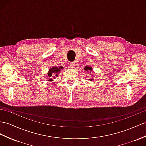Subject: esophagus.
<instances>
[{
	"mask_svg": "<svg viewBox=\"0 0 146 146\" xmlns=\"http://www.w3.org/2000/svg\"><path fill=\"white\" fill-rule=\"evenodd\" d=\"M75 62H71L70 64V66L72 67V68H74V67H75Z\"/></svg>",
	"mask_w": 146,
	"mask_h": 146,
	"instance_id": "obj_1",
	"label": "esophagus"
}]
</instances>
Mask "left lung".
I'll list each match as a JSON object with an SVG mask.
<instances>
[{"mask_svg":"<svg viewBox=\"0 0 146 146\" xmlns=\"http://www.w3.org/2000/svg\"><path fill=\"white\" fill-rule=\"evenodd\" d=\"M84 70H85V71H87V72H88V73H90V72L94 73V72H94V71H93V69H92L90 66H86L85 67H84ZM90 75L91 76L92 74H90ZM88 80H89V81H92V80H94V79H92V78H90V79H88Z\"/></svg>","mask_w":146,"mask_h":146,"instance_id":"left-lung-1","label":"left lung"}]
</instances>
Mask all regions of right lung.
Wrapping results in <instances>:
<instances>
[{"mask_svg": "<svg viewBox=\"0 0 146 146\" xmlns=\"http://www.w3.org/2000/svg\"><path fill=\"white\" fill-rule=\"evenodd\" d=\"M62 69H63L62 66H60V67L53 66L51 67V68L49 69V71L48 72V74H47L48 77L49 78L48 80L49 82L52 81L53 79H54L56 78V76L58 77L59 72Z\"/></svg>", "mask_w": 146, "mask_h": 146, "instance_id": "right-lung-1", "label": "right lung"}]
</instances>
